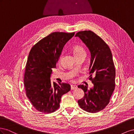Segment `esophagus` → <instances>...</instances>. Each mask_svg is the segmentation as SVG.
I'll list each match as a JSON object with an SVG mask.
<instances>
[{
	"label": "esophagus",
	"mask_w": 134,
	"mask_h": 134,
	"mask_svg": "<svg viewBox=\"0 0 134 134\" xmlns=\"http://www.w3.org/2000/svg\"><path fill=\"white\" fill-rule=\"evenodd\" d=\"M76 88H77V86H76V85H74V84H71V90H75Z\"/></svg>",
	"instance_id": "obj_1"
}]
</instances>
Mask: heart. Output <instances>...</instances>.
Returning <instances> with one entry per match:
<instances>
[{"mask_svg": "<svg viewBox=\"0 0 134 134\" xmlns=\"http://www.w3.org/2000/svg\"><path fill=\"white\" fill-rule=\"evenodd\" d=\"M72 51H73L74 54L75 56H78L80 55H86V50H85L84 48L82 46L80 45V44H76V45L74 46L72 48ZM63 57V54H61L59 60L60 61L62 60Z\"/></svg>", "mask_w": 134, "mask_h": 134, "instance_id": "obj_1", "label": "heart"}]
</instances>
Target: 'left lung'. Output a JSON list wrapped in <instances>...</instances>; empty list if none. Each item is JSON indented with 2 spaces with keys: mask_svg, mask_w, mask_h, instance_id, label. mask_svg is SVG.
Returning a JSON list of instances; mask_svg holds the SVG:
<instances>
[{
  "mask_svg": "<svg viewBox=\"0 0 134 134\" xmlns=\"http://www.w3.org/2000/svg\"><path fill=\"white\" fill-rule=\"evenodd\" d=\"M75 36L82 40L91 52L89 79L94 85L90 90L86 86L79 85L84 96L78 103L83 110L96 113L107 106L115 90L116 71L112 55L108 44L93 32L79 31Z\"/></svg>",
  "mask_w": 134,
  "mask_h": 134,
  "instance_id": "8db88e82",
  "label": "left lung"
}]
</instances>
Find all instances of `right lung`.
Wrapping results in <instances>:
<instances>
[{
    "mask_svg": "<svg viewBox=\"0 0 134 134\" xmlns=\"http://www.w3.org/2000/svg\"><path fill=\"white\" fill-rule=\"evenodd\" d=\"M75 32H52L31 48L26 65L24 85L26 94L37 111L54 112L60 107L61 97L69 92L68 83H52L50 75L66 43Z\"/></svg>",
    "mask_w": 134,
    "mask_h": 134,
    "instance_id": "obj_1",
    "label": "right lung"
}]
</instances>
